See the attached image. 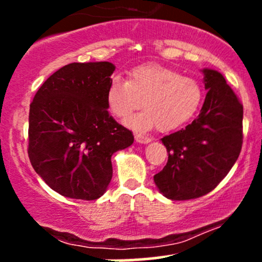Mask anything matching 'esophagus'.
<instances>
[{"label":"esophagus","instance_id":"esophagus-1","mask_svg":"<svg viewBox=\"0 0 262 262\" xmlns=\"http://www.w3.org/2000/svg\"><path fill=\"white\" fill-rule=\"evenodd\" d=\"M135 141H137V143H139V144H148V143H150V141H151V139H150V138H148V137H144V135L137 134V135H135Z\"/></svg>","mask_w":262,"mask_h":262}]
</instances>
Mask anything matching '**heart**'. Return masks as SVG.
<instances>
[{
  "mask_svg": "<svg viewBox=\"0 0 262 262\" xmlns=\"http://www.w3.org/2000/svg\"><path fill=\"white\" fill-rule=\"evenodd\" d=\"M202 98V86L196 79L160 64L132 69L128 81L113 76L106 91L108 110L119 119L127 118L143 100L145 110L125 121V125L140 133L155 127L162 132L181 127L197 113Z\"/></svg>",
  "mask_w": 262,
  "mask_h": 262,
  "instance_id": "b5f03b06",
  "label": "heart"
}]
</instances>
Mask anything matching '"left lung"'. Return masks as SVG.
<instances>
[{
  "instance_id": "8db88e82",
  "label": "left lung",
  "mask_w": 262,
  "mask_h": 262,
  "mask_svg": "<svg viewBox=\"0 0 262 262\" xmlns=\"http://www.w3.org/2000/svg\"><path fill=\"white\" fill-rule=\"evenodd\" d=\"M206 100L191 124L161 139L167 164L154 176L160 193L183 201L214 189L235 164L243 144V104L213 69H202Z\"/></svg>"
}]
</instances>
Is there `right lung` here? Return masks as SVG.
I'll return each mask as SVG.
<instances>
[{
  "mask_svg": "<svg viewBox=\"0 0 262 262\" xmlns=\"http://www.w3.org/2000/svg\"><path fill=\"white\" fill-rule=\"evenodd\" d=\"M114 70L108 61L65 65L33 98L29 160L61 196L100 198L112 179V155L133 144L132 132L108 113L106 91Z\"/></svg>",
  "mask_w": 262,
  "mask_h": 262,
  "instance_id": "obj_1",
  "label": "right lung"
}]
</instances>
